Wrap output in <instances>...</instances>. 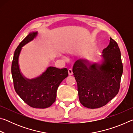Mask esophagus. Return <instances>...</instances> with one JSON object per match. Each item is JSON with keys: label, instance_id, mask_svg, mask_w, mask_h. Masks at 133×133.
<instances>
[{"label": "esophagus", "instance_id": "1", "mask_svg": "<svg viewBox=\"0 0 133 133\" xmlns=\"http://www.w3.org/2000/svg\"><path fill=\"white\" fill-rule=\"evenodd\" d=\"M68 73H69V75L70 76H71L72 75H73V70H72L71 69H69L68 70Z\"/></svg>", "mask_w": 133, "mask_h": 133}]
</instances>
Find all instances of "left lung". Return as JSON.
I'll return each mask as SVG.
<instances>
[{"label":"left lung","mask_w":133,"mask_h":133,"mask_svg":"<svg viewBox=\"0 0 133 133\" xmlns=\"http://www.w3.org/2000/svg\"><path fill=\"white\" fill-rule=\"evenodd\" d=\"M102 64H90L85 60L76 61L73 72L77 84L81 104L89 109L104 106L118 94L123 71L121 53L111 37L103 49Z\"/></svg>","instance_id":"left-lung-1"}]
</instances>
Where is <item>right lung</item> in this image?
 I'll list each match as a JSON object with an SVG mask.
<instances>
[{
	"mask_svg": "<svg viewBox=\"0 0 133 133\" xmlns=\"http://www.w3.org/2000/svg\"><path fill=\"white\" fill-rule=\"evenodd\" d=\"M37 32H31L22 40L15 51L11 71L16 93L27 104L33 108L45 109L56 101L58 86L68 76V70L49 67L40 77L28 79L20 72L18 58L22 48L36 36Z\"/></svg>",
	"mask_w": 133,
	"mask_h": 133,
	"instance_id": "right-lung-1",
	"label": "right lung"
}]
</instances>
